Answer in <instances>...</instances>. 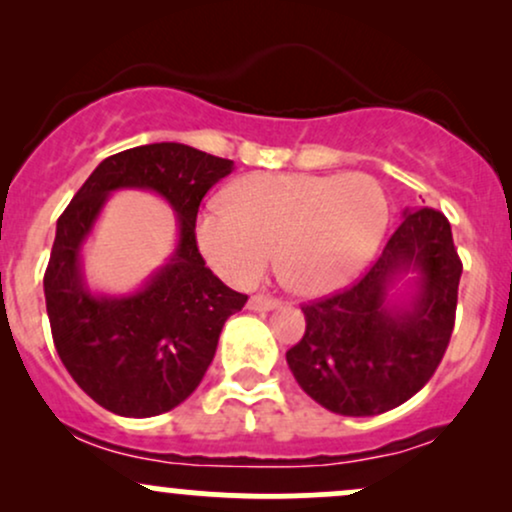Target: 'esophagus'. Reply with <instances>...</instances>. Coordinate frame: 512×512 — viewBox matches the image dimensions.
Masks as SVG:
<instances>
[{
    "label": "esophagus",
    "mask_w": 512,
    "mask_h": 512,
    "mask_svg": "<svg viewBox=\"0 0 512 512\" xmlns=\"http://www.w3.org/2000/svg\"><path fill=\"white\" fill-rule=\"evenodd\" d=\"M281 301L279 298H269V296H250L248 301V310H255V313H260V310H274L279 308Z\"/></svg>",
    "instance_id": "1"
}]
</instances>
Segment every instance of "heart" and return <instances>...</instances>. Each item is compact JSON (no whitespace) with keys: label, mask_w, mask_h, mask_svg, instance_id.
<instances>
[{"label":"heart","mask_w":512,"mask_h":512,"mask_svg":"<svg viewBox=\"0 0 512 512\" xmlns=\"http://www.w3.org/2000/svg\"><path fill=\"white\" fill-rule=\"evenodd\" d=\"M209 204L197 219V243L211 267L250 286L269 267L291 289L322 296L351 284L383 243L390 202L366 173H255Z\"/></svg>","instance_id":"obj_1"}]
</instances>
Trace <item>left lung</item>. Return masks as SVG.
<instances>
[{
    "mask_svg": "<svg viewBox=\"0 0 512 512\" xmlns=\"http://www.w3.org/2000/svg\"><path fill=\"white\" fill-rule=\"evenodd\" d=\"M411 273L412 293L391 298ZM462 262L436 209H407L373 267L349 289L303 305L305 334L286 351L293 378L342 416H375L436 373L455 327Z\"/></svg>",
    "mask_w": 512,
    "mask_h": 512,
    "instance_id": "1",
    "label": "left lung"
}]
</instances>
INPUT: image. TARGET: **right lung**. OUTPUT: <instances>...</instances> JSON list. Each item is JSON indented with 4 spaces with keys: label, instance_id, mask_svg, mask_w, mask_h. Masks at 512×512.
<instances>
[{
    "label": "right lung",
    "instance_id": "obj_1",
    "mask_svg": "<svg viewBox=\"0 0 512 512\" xmlns=\"http://www.w3.org/2000/svg\"><path fill=\"white\" fill-rule=\"evenodd\" d=\"M233 161L161 142L105 158L57 221L45 269L52 342L74 383L103 409L132 419L185 402L214 361L223 322L248 296L228 289L199 255L195 223L211 187ZM115 189H149L179 216V245L150 281L127 297L87 289L80 245Z\"/></svg>",
    "mask_w": 512,
    "mask_h": 512
}]
</instances>
